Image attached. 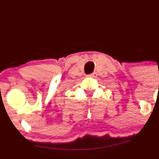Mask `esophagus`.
Wrapping results in <instances>:
<instances>
[{"mask_svg": "<svg viewBox=\"0 0 159 159\" xmlns=\"http://www.w3.org/2000/svg\"><path fill=\"white\" fill-rule=\"evenodd\" d=\"M96 76H97V73H91V74H89V75H88V77H90V78H95V77H96Z\"/></svg>", "mask_w": 159, "mask_h": 159, "instance_id": "esophagus-1", "label": "esophagus"}]
</instances>
